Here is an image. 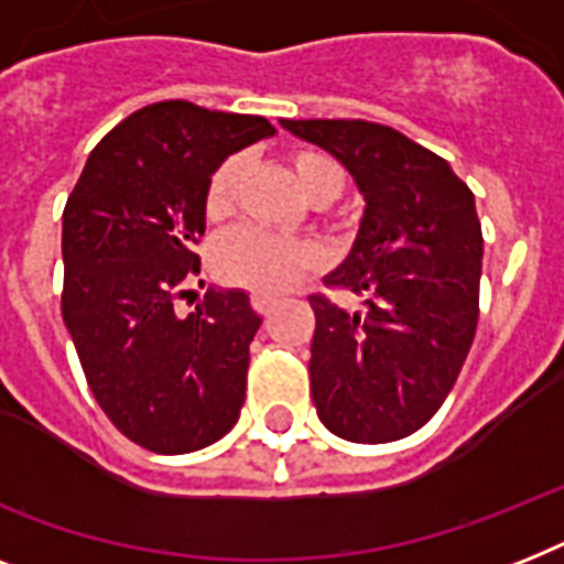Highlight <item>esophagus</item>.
<instances>
[{"label": "esophagus", "instance_id": "esophagus-1", "mask_svg": "<svg viewBox=\"0 0 564 564\" xmlns=\"http://www.w3.org/2000/svg\"><path fill=\"white\" fill-rule=\"evenodd\" d=\"M272 304L274 299H269V295H251V307H254L260 316H265V313L272 310Z\"/></svg>", "mask_w": 564, "mask_h": 564}]
</instances>
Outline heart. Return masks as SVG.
<instances>
[{"mask_svg":"<svg viewBox=\"0 0 564 564\" xmlns=\"http://www.w3.org/2000/svg\"><path fill=\"white\" fill-rule=\"evenodd\" d=\"M292 178L310 202H334L343 189V175L330 158L318 152H295L290 158ZM246 175V158L228 154L204 187V216L210 221L228 219L237 204V189ZM318 265V251L310 242L281 239L263 230L242 228L219 242L213 269L230 286H242L257 295H278L307 278Z\"/></svg>","mask_w":564,"mask_h":564,"instance_id":"obj_1","label":"heart"}]
</instances>
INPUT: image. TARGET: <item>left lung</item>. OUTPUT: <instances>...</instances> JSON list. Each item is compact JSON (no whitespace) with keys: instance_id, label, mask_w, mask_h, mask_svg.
Listing matches in <instances>:
<instances>
[{"instance_id":"1","label":"left lung","mask_w":564,"mask_h":564,"mask_svg":"<svg viewBox=\"0 0 564 564\" xmlns=\"http://www.w3.org/2000/svg\"><path fill=\"white\" fill-rule=\"evenodd\" d=\"M354 175L366 216L330 290L310 295V392L322 424L360 445L424 427L454 389L480 318L482 230L474 193L424 145L366 119H281Z\"/></svg>"}]
</instances>
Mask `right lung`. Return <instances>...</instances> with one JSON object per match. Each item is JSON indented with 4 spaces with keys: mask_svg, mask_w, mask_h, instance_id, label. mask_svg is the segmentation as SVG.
Returning <instances> with one entry per match:
<instances>
[{
    "mask_svg": "<svg viewBox=\"0 0 564 564\" xmlns=\"http://www.w3.org/2000/svg\"><path fill=\"white\" fill-rule=\"evenodd\" d=\"M269 134L263 117L154 101L93 149L66 198L61 316L93 398L154 454L219 442L246 401L260 327L246 292L210 290L187 318L175 301L202 272L210 172Z\"/></svg>",
    "mask_w": 564,
    "mask_h": 564,
    "instance_id": "right-lung-1",
    "label": "right lung"
}]
</instances>
